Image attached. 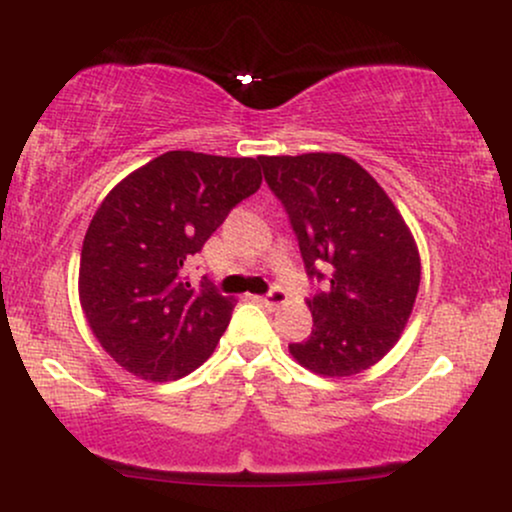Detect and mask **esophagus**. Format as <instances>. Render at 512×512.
I'll return each instance as SVG.
<instances>
[{
  "instance_id": "obj_1",
  "label": "esophagus",
  "mask_w": 512,
  "mask_h": 512,
  "mask_svg": "<svg viewBox=\"0 0 512 512\" xmlns=\"http://www.w3.org/2000/svg\"><path fill=\"white\" fill-rule=\"evenodd\" d=\"M257 303H262L264 308H279V305L286 303V293L281 289H274V291H269L267 296L257 298Z\"/></svg>"
}]
</instances>
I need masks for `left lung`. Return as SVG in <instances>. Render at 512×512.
Masks as SVG:
<instances>
[{"label": "left lung", "instance_id": "1", "mask_svg": "<svg viewBox=\"0 0 512 512\" xmlns=\"http://www.w3.org/2000/svg\"><path fill=\"white\" fill-rule=\"evenodd\" d=\"M310 276L330 272L308 301L313 332L289 354L325 378H351L402 337L421 284L411 228L366 168L344 154L260 156Z\"/></svg>", "mask_w": 512, "mask_h": 512}]
</instances>
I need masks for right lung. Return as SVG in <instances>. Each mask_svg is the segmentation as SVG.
I'll return each mask as SVG.
<instances>
[{
	"label": "right lung",
	"instance_id": "right-lung-1",
	"mask_svg": "<svg viewBox=\"0 0 512 512\" xmlns=\"http://www.w3.org/2000/svg\"><path fill=\"white\" fill-rule=\"evenodd\" d=\"M260 185L257 158L166 151L105 195L81 248L79 301L127 373L168 383L214 354L236 301L190 289L182 269Z\"/></svg>",
	"mask_w": 512,
	"mask_h": 512
}]
</instances>
